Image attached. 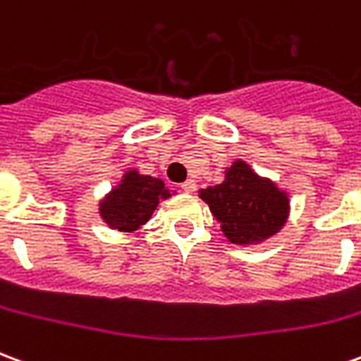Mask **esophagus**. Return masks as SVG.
Here are the masks:
<instances>
[{
	"mask_svg": "<svg viewBox=\"0 0 361 361\" xmlns=\"http://www.w3.org/2000/svg\"><path fill=\"white\" fill-rule=\"evenodd\" d=\"M195 188H197V183L193 180H188L181 183V189H183L185 193H193V191H195Z\"/></svg>",
	"mask_w": 361,
	"mask_h": 361,
	"instance_id": "34e87169",
	"label": "esophagus"
}]
</instances>
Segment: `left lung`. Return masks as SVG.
<instances>
[{"instance_id":"left-lung-1","label":"left lung","mask_w":361,"mask_h":361,"mask_svg":"<svg viewBox=\"0 0 361 361\" xmlns=\"http://www.w3.org/2000/svg\"><path fill=\"white\" fill-rule=\"evenodd\" d=\"M228 242L257 245L279 234L290 214V197L269 178L259 176L245 160H235L224 181L199 191Z\"/></svg>"}]
</instances>
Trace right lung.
<instances>
[{"label": "right lung", "instance_id": "1", "mask_svg": "<svg viewBox=\"0 0 361 361\" xmlns=\"http://www.w3.org/2000/svg\"><path fill=\"white\" fill-rule=\"evenodd\" d=\"M172 193L176 191L164 188L160 178L145 176L139 170H127L118 185L111 188L98 203V212L108 228L131 234L147 224L157 204L172 197Z\"/></svg>", "mask_w": 361, "mask_h": 361}]
</instances>
